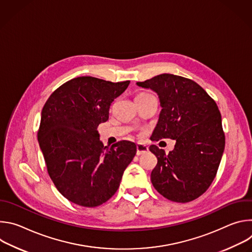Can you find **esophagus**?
<instances>
[{"label":"esophagus","mask_w":252,"mask_h":252,"mask_svg":"<svg viewBox=\"0 0 252 252\" xmlns=\"http://www.w3.org/2000/svg\"><path fill=\"white\" fill-rule=\"evenodd\" d=\"M148 152H149V148L146 145H143V143H140V142L137 143L136 145V155L137 156L143 155Z\"/></svg>","instance_id":"esophagus-1"}]
</instances>
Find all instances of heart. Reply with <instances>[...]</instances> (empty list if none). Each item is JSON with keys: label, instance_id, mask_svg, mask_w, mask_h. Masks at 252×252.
Here are the masks:
<instances>
[{"label": "heart", "instance_id": "1", "mask_svg": "<svg viewBox=\"0 0 252 252\" xmlns=\"http://www.w3.org/2000/svg\"><path fill=\"white\" fill-rule=\"evenodd\" d=\"M143 94H147V93H141V94H139L138 95H143Z\"/></svg>", "mask_w": 252, "mask_h": 252}]
</instances>
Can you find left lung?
Masks as SVG:
<instances>
[{"label": "left lung", "instance_id": "8db88e82", "mask_svg": "<svg viewBox=\"0 0 252 252\" xmlns=\"http://www.w3.org/2000/svg\"><path fill=\"white\" fill-rule=\"evenodd\" d=\"M137 86L155 91L162 110L151 139H175L173 151L152 145L158 163L154 188L165 198L189 202L203 194L217 175L225 146L217 102L192 80L162 74Z\"/></svg>", "mask_w": 252, "mask_h": 252}]
</instances>
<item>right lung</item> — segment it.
<instances>
[{
    "instance_id": "add662e5",
    "label": "right lung",
    "mask_w": 252,
    "mask_h": 252,
    "mask_svg": "<svg viewBox=\"0 0 252 252\" xmlns=\"http://www.w3.org/2000/svg\"><path fill=\"white\" fill-rule=\"evenodd\" d=\"M128 85L75 78L58 88L43 107L38 140L48 173L57 189L78 205L95 207L109 200L135 156L133 142L118 141L109 149L97 131Z\"/></svg>"
}]
</instances>
